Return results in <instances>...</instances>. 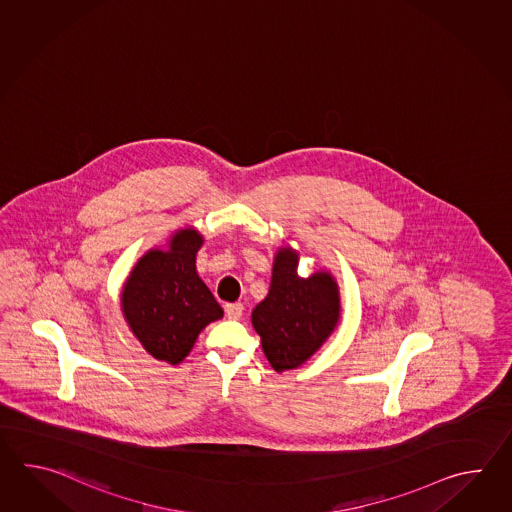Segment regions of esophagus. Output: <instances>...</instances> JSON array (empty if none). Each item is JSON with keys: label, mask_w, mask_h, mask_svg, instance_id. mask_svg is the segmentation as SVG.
Wrapping results in <instances>:
<instances>
[{"label": "esophagus", "mask_w": 512, "mask_h": 512, "mask_svg": "<svg viewBox=\"0 0 512 512\" xmlns=\"http://www.w3.org/2000/svg\"><path fill=\"white\" fill-rule=\"evenodd\" d=\"M225 313L230 320H240L243 316V304H227L225 305Z\"/></svg>", "instance_id": "obj_1"}]
</instances>
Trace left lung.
Returning a JSON list of instances; mask_svg holds the SVG:
<instances>
[{
  "mask_svg": "<svg viewBox=\"0 0 512 512\" xmlns=\"http://www.w3.org/2000/svg\"><path fill=\"white\" fill-rule=\"evenodd\" d=\"M300 252L282 245L272 261L269 293L252 311V327L272 370H296L333 335L340 322V291L329 271L298 274Z\"/></svg>",
  "mask_w": 512,
  "mask_h": 512,
  "instance_id": "left-lung-1",
  "label": "left lung"
}]
</instances>
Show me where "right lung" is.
<instances>
[{"label": "right lung", "instance_id": "right-lung-1", "mask_svg": "<svg viewBox=\"0 0 512 512\" xmlns=\"http://www.w3.org/2000/svg\"><path fill=\"white\" fill-rule=\"evenodd\" d=\"M203 234L175 230L164 247L144 252L120 293V309L133 337L153 359L181 364L199 333L223 318V309L196 269Z\"/></svg>", "mask_w": 512, "mask_h": 512}]
</instances>
